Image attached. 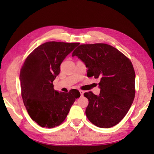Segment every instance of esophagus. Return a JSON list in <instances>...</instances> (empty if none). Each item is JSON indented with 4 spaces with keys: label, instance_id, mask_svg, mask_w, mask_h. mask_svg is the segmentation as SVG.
I'll return each instance as SVG.
<instances>
[{
    "label": "esophagus",
    "instance_id": "obj_1",
    "mask_svg": "<svg viewBox=\"0 0 154 154\" xmlns=\"http://www.w3.org/2000/svg\"><path fill=\"white\" fill-rule=\"evenodd\" d=\"M79 93L81 94V96H83V93H84V91L82 90H79Z\"/></svg>",
    "mask_w": 154,
    "mask_h": 154
}]
</instances>
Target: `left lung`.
<instances>
[{"mask_svg": "<svg viewBox=\"0 0 154 154\" xmlns=\"http://www.w3.org/2000/svg\"><path fill=\"white\" fill-rule=\"evenodd\" d=\"M85 63L87 77L100 79L99 95L84 93L89 100L85 114L100 128L119 124L128 112L135 97V71L130 59L106 44H81L73 51Z\"/></svg>", "mask_w": 154, "mask_h": 154, "instance_id": "obj_1", "label": "left lung"}]
</instances>
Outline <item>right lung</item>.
<instances>
[{
    "label": "right lung",
    "mask_w": 154,
    "mask_h": 154,
    "mask_svg": "<svg viewBox=\"0 0 154 154\" xmlns=\"http://www.w3.org/2000/svg\"><path fill=\"white\" fill-rule=\"evenodd\" d=\"M79 43L47 42L39 45L26 59L20 72L21 95L29 116L42 127L52 128L63 122L75 100L77 89L59 93L53 81L60 65Z\"/></svg>",
    "instance_id": "right-lung-1"
}]
</instances>
